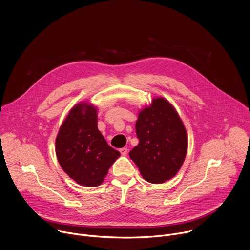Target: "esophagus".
<instances>
[{"label": "esophagus", "instance_id": "obj_1", "mask_svg": "<svg viewBox=\"0 0 250 250\" xmlns=\"http://www.w3.org/2000/svg\"><path fill=\"white\" fill-rule=\"evenodd\" d=\"M120 152H121V154H122V155H126V153H127V149H126V148H125V147H123V148H121V149H120Z\"/></svg>", "mask_w": 250, "mask_h": 250}]
</instances>
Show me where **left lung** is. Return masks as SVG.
Masks as SVG:
<instances>
[{
  "mask_svg": "<svg viewBox=\"0 0 250 250\" xmlns=\"http://www.w3.org/2000/svg\"><path fill=\"white\" fill-rule=\"evenodd\" d=\"M135 132L138 145L129 157L142 177L153 184L171 179L181 168L188 146L186 129L172 104L163 98L154 99L139 113Z\"/></svg>",
  "mask_w": 250,
  "mask_h": 250,
  "instance_id": "8db88e82",
  "label": "left lung"
}]
</instances>
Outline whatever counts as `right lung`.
Wrapping results in <instances>:
<instances>
[{
  "mask_svg": "<svg viewBox=\"0 0 250 250\" xmlns=\"http://www.w3.org/2000/svg\"><path fill=\"white\" fill-rule=\"evenodd\" d=\"M97 109L79 104L63 122L55 140L58 162L78 184L99 186L120 152L106 144L97 125Z\"/></svg>",
  "mask_w": 250,
  "mask_h": 250,
  "instance_id": "obj_1",
  "label": "right lung"
}]
</instances>
